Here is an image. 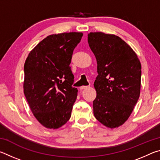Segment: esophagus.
Listing matches in <instances>:
<instances>
[{
    "mask_svg": "<svg viewBox=\"0 0 160 160\" xmlns=\"http://www.w3.org/2000/svg\"><path fill=\"white\" fill-rule=\"evenodd\" d=\"M88 88V86H81L80 89V90H84V89H87Z\"/></svg>",
    "mask_w": 160,
    "mask_h": 160,
    "instance_id": "34e87169",
    "label": "esophagus"
}]
</instances>
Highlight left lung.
Masks as SVG:
<instances>
[{
  "label": "left lung",
  "instance_id": "obj_1",
  "mask_svg": "<svg viewBox=\"0 0 160 160\" xmlns=\"http://www.w3.org/2000/svg\"><path fill=\"white\" fill-rule=\"evenodd\" d=\"M88 39L98 72L94 82V115L105 126L116 128L126 122L139 99L141 64L131 47L118 36L90 32Z\"/></svg>",
  "mask_w": 160,
  "mask_h": 160
}]
</instances>
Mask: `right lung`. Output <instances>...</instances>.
Here are the masks:
<instances>
[{
	"label": "right lung",
	"instance_id": "right-lung-1",
	"mask_svg": "<svg viewBox=\"0 0 160 160\" xmlns=\"http://www.w3.org/2000/svg\"><path fill=\"white\" fill-rule=\"evenodd\" d=\"M81 32L51 34L40 42L27 58L24 94L38 121L47 128L63 126L71 116L78 95L70 66Z\"/></svg>",
	"mask_w": 160,
	"mask_h": 160
}]
</instances>
